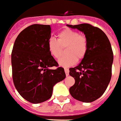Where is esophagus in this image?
Wrapping results in <instances>:
<instances>
[{
	"instance_id": "34e87169",
	"label": "esophagus",
	"mask_w": 121,
	"mask_h": 121,
	"mask_svg": "<svg viewBox=\"0 0 121 121\" xmlns=\"http://www.w3.org/2000/svg\"><path fill=\"white\" fill-rule=\"evenodd\" d=\"M65 72L66 75H67V76H68V75H69V69L65 68Z\"/></svg>"
}]
</instances>
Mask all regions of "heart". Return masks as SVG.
<instances>
[{"mask_svg":"<svg viewBox=\"0 0 121 121\" xmlns=\"http://www.w3.org/2000/svg\"><path fill=\"white\" fill-rule=\"evenodd\" d=\"M47 47L50 54L54 58H58L66 47V55L58 60L60 67H68L81 60L87 54L88 50V41L85 35L71 29H65L58 34V40L53 38L48 41Z\"/></svg>","mask_w":121,"mask_h":121,"instance_id":"1","label":"heart"}]
</instances>
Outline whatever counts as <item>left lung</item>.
I'll list each match as a JSON object with an SVG mask.
<instances>
[{
  "label": "left lung",
  "mask_w": 121,
  "mask_h": 121,
  "mask_svg": "<svg viewBox=\"0 0 121 121\" xmlns=\"http://www.w3.org/2000/svg\"><path fill=\"white\" fill-rule=\"evenodd\" d=\"M83 32L88 41L86 56L77 67L69 69L75 83L69 88L73 98L89 103L101 97L112 76L113 52L108 37L100 29L87 23L67 25Z\"/></svg>",
  "instance_id": "1"
}]
</instances>
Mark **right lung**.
Listing matches in <instances>:
<instances>
[{"label":"right lung","instance_id":"1","mask_svg":"<svg viewBox=\"0 0 121 121\" xmlns=\"http://www.w3.org/2000/svg\"><path fill=\"white\" fill-rule=\"evenodd\" d=\"M49 25L34 24L17 37L11 54L13 80L19 94L33 104L48 100L54 86L66 75L49 52L47 44L51 37Z\"/></svg>","mask_w":121,"mask_h":121}]
</instances>
